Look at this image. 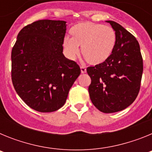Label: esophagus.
Here are the masks:
<instances>
[{"instance_id": "obj_1", "label": "esophagus", "mask_w": 152, "mask_h": 152, "mask_svg": "<svg viewBox=\"0 0 152 152\" xmlns=\"http://www.w3.org/2000/svg\"><path fill=\"white\" fill-rule=\"evenodd\" d=\"M80 72H81V73L82 74H84L87 72V70H86V68L84 66H83V65H81L80 66Z\"/></svg>"}]
</instances>
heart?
I'll use <instances>...</instances> for the list:
<instances>
[{
  "label": "heart",
  "mask_w": 152,
  "mask_h": 152,
  "mask_svg": "<svg viewBox=\"0 0 152 152\" xmlns=\"http://www.w3.org/2000/svg\"><path fill=\"white\" fill-rule=\"evenodd\" d=\"M72 38L64 37L63 46L68 58H75L79 46L86 60L91 64L104 62L112 54L116 42V35L110 26L92 22H80L70 29Z\"/></svg>",
  "instance_id": "1"
}]
</instances>
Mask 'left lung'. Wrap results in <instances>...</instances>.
<instances>
[{
  "mask_svg": "<svg viewBox=\"0 0 152 152\" xmlns=\"http://www.w3.org/2000/svg\"><path fill=\"white\" fill-rule=\"evenodd\" d=\"M116 42L108 59L94 67H88L91 77L88 88L93 104L100 111L112 113L127 108L133 103L140 89L143 61L135 37L112 20Z\"/></svg>",
  "mask_w": 152,
  "mask_h": 152,
  "instance_id": "left-lung-1",
  "label": "left lung"
}]
</instances>
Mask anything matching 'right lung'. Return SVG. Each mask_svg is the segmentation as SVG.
I'll return each mask as SVG.
<instances>
[{"instance_id":"right-lung-1","label":"right lung","mask_w":152,"mask_h":152,"mask_svg":"<svg viewBox=\"0 0 152 152\" xmlns=\"http://www.w3.org/2000/svg\"><path fill=\"white\" fill-rule=\"evenodd\" d=\"M66 22L42 20L23 28L11 52L12 82L26 105L41 113L58 110L80 74L63 54Z\"/></svg>"}]
</instances>
